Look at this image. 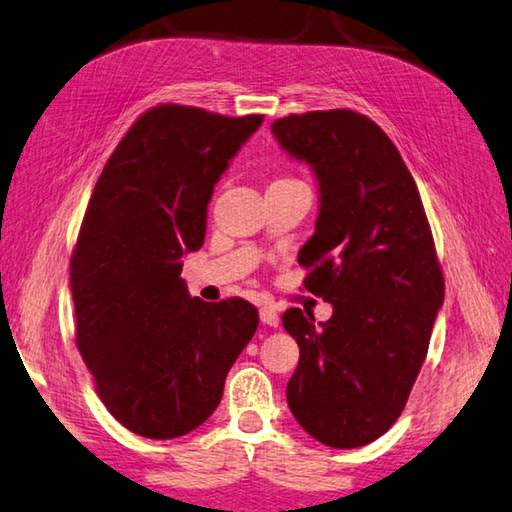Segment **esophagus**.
Masks as SVG:
<instances>
[{"instance_id":"1","label":"esophagus","mask_w":512,"mask_h":512,"mask_svg":"<svg viewBox=\"0 0 512 512\" xmlns=\"http://www.w3.org/2000/svg\"><path fill=\"white\" fill-rule=\"evenodd\" d=\"M259 317H262V322H264L266 326H273V328L279 326V315H277L275 308H270V306L259 308Z\"/></svg>"}]
</instances>
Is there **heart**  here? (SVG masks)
Segmentation results:
<instances>
[{
  "label": "heart",
  "mask_w": 512,
  "mask_h": 512,
  "mask_svg": "<svg viewBox=\"0 0 512 512\" xmlns=\"http://www.w3.org/2000/svg\"><path fill=\"white\" fill-rule=\"evenodd\" d=\"M273 184H302V182H299V179H293V177H279V179H275ZM273 184H270V186H273Z\"/></svg>",
  "instance_id": "obj_1"
}]
</instances>
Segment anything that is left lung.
<instances>
[{"label": "left lung", "instance_id": "8db88e82", "mask_svg": "<svg viewBox=\"0 0 512 512\" xmlns=\"http://www.w3.org/2000/svg\"><path fill=\"white\" fill-rule=\"evenodd\" d=\"M270 128L315 170L322 206L299 266L304 288L335 308L317 326L299 308L282 317L299 346L290 413L326 446H366L402 415L444 304L433 233L413 175L373 119L310 110Z\"/></svg>", "mask_w": 512, "mask_h": 512}]
</instances>
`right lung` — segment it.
Returning a JSON list of instances; mask_svg holds the SVG:
<instances>
[{
	"instance_id": "obj_1",
	"label": "right lung",
	"mask_w": 512,
	"mask_h": 512,
	"mask_svg": "<svg viewBox=\"0 0 512 512\" xmlns=\"http://www.w3.org/2000/svg\"><path fill=\"white\" fill-rule=\"evenodd\" d=\"M264 115L153 106L99 175L70 259L75 344L108 413L148 439L182 437L222 402L259 315L246 299L190 297L182 257L199 250L228 162Z\"/></svg>"
}]
</instances>
